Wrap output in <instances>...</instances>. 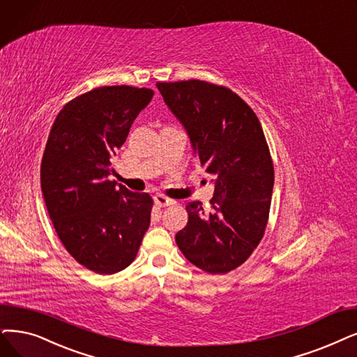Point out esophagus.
<instances>
[{
  "label": "esophagus",
  "mask_w": 357,
  "mask_h": 357,
  "mask_svg": "<svg viewBox=\"0 0 357 357\" xmlns=\"http://www.w3.org/2000/svg\"><path fill=\"white\" fill-rule=\"evenodd\" d=\"M153 204L158 206V208H165L168 205H173V201L171 199L162 196V195H155L153 196Z\"/></svg>",
  "instance_id": "34e87169"
}]
</instances>
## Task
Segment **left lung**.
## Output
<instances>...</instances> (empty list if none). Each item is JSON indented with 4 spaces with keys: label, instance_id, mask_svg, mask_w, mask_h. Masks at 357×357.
<instances>
[{
    "label": "left lung",
    "instance_id": "8db88e82",
    "mask_svg": "<svg viewBox=\"0 0 357 357\" xmlns=\"http://www.w3.org/2000/svg\"><path fill=\"white\" fill-rule=\"evenodd\" d=\"M156 88L215 183L208 213L201 202L188 204L177 246L205 273L227 274L258 248L269 217L274 165L262 126L243 99L220 84L183 80Z\"/></svg>",
    "mask_w": 357,
    "mask_h": 357
}]
</instances>
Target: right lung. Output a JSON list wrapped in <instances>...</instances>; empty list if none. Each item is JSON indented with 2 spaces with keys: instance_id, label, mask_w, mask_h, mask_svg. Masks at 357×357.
Returning <instances> with one entry per match:
<instances>
[{
  "instance_id": "obj_1",
  "label": "right lung",
  "mask_w": 357,
  "mask_h": 357,
  "mask_svg": "<svg viewBox=\"0 0 357 357\" xmlns=\"http://www.w3.org/2000/svg\"><path fill=\"white\" fill-rule=\"evenodd\" d=\"M148 88L102 86L76 96L56 116L40 162L50 218L73 258L96 274H116L137 255L151 224L152 197L117 188L108 176Z\"/></svg>"
}]
</instances>
